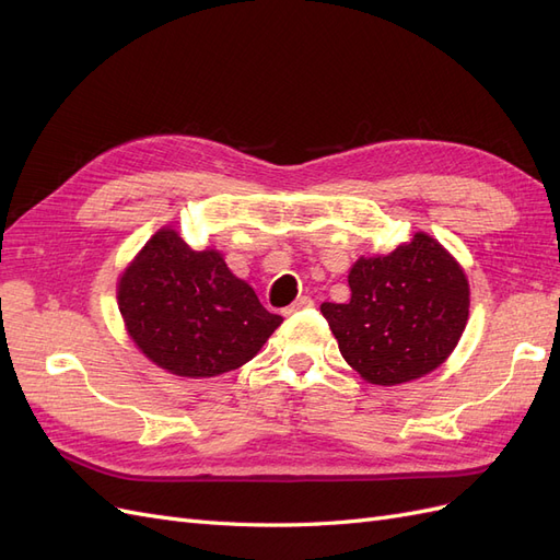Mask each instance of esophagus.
<instances>
[{"label": "esophagus", "mask_w": 560, "mask_h": 560, "mask_svg": "<svg viewBox=\"0 0 560 560\" xmlns=\"http://www.w3.org/2000/svg\"><path fill=\"white\" fill-rule=\"evenodd\" d=\"M306 308H313V299L311 296H299L290 308H284V315H294V313L306 311Z\"/></svg>", "instance_id": "34e87169"}]
</instances>
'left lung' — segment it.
<instances>
[{"label":"left lung","mask_w":560,"mask_h":560,"mask_svg":"<svg viewBox=\"0 0 560 560\" xmlns=\"http://www.w3.org/2000/svg\"><path fill=\"white\" fill-rule=\"evenodd\" d=\"M350 301L322 303L343 360L374 385L430 374L460 341L469 284L451 254L416 233L385 257H360L348 276Z\"/></svg>","instance_id":"1"}]
</instances>
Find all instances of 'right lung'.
I'll return each mask as SVG.
<instances>
[{
  "label": "right lung",
  "instance_id": "right-lung-1",
  "mask_svg": "<svg viewBox=\"0 0 560 560\" xmlns=\"http://www.w3.org/2000/svg\"><path fill=\"white\" fill-rule=\"evenodd\" d=\"M116 299L138 348L186 378L243 366L282 322L231 273L222 254L191 249L171 226L151 235L126 268Z\"/></svg>",
  "mask_w": 560,
  "mask_h": 560
}]
</instances>
